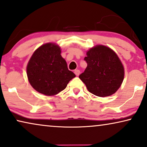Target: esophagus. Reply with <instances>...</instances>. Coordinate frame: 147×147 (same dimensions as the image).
Listing matches in <instances>:
<instances>
[{
    "mask_svg": "<svg viewBox=\"0 0 147 147\" xmlns=\"http://www.w3.org/2000/svg\"><path fill=\"white\" fill-rule=\"evenodd\" d=\"M74 73H75V74L77 76H78L79 75H80V71L79 69H76L75 71H74Z\"/></svg>",
    "mask_w": 147,
    "mask_h": 147,
    "instance_id": "1",
    "label": "esophagus"
}]
</instances>
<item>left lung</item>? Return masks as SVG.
I'll return each mask as SVG.
<instances>
[{"label":"left lung","instance_id":"left-lung-1","mask_svg":"<svg viewBox=\"0 0 147 147\" xmlns=\"http://www.w3.org/2000/svg\"><path fill=\"white\" fill-rule=\"evenodd\" d=\"M88 66L79 78L89 92L98 97L110 96L116 92L124 79V67L113 50L97 45L87 52Z\"/></svg>","mask_w":147,"mask_h":147}]
</instances>
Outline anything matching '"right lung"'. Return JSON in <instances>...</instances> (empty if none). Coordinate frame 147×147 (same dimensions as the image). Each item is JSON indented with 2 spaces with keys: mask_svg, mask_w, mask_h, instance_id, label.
Here are the masks:
<instances>
[{
  "mask_svg": "<svg viewBox=\"0 0 147 147\" xmlns=\"http://www.w3.org/2000/svg\"><path fill=\"white\" fill-rule=\"evenodd\" d=\"M26 71L32 88L48 96L58 94L76 77L61 57L60 48L54 43L45 44L36 49L28 63Z\"/></svg>",
  "mask_w": 147,
  "mask_h": 147,
  "instance_id": "right-lung-1",
  "label": "right lung"
}]
</instances>
